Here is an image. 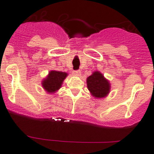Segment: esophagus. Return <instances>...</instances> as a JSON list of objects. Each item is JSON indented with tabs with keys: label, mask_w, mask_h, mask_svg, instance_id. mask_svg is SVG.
Here are the masks:
<instances>
[{
	"label": "esophagus",
	"mask_w": 154,
	"mask_h": 154,
	"mask_svg": "<svg viewBox=\"0 0 154 154\" xmlns=\"http://www.w3.org/2000/svg\"><path fill=\"white\" fill-rule=\"evenodd\" d=\"M72 74L75 76H80L81 75V71L79 70H75V71H73Z\"/></svg>",
	"instance_id": "34e87169"
}]
</instances>
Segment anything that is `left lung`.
<instances>
[{
  "instance_id": "8db88e82",
  "label": "left lung",
  "mask_w": 154,
  "mask_h": 154,
  "mask_svg": "<svg viewBox=\"0 0 154 154\" xmlns=\"http://www.w3.org/2000/svg\"><path fill=\"white\" fill-rule=\"evenodd\" d=\"M87 87L92 96L96 98H104L110 91V83L99 72H94L87 78Z\"/></svg>"
}]
</instances>
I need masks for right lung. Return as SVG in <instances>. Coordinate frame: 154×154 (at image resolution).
Masks as SVG:
<instances>
[{
	"label": "right lung",
	"instance_id": "right-lung-1",
	"mask_svg": "<svg viewBox=\"0 0 154 154\" xmlns=\"http://www.w3.org/2000/svg\"><path fill=\"white\" fill-rule=\"evenodd\" d=\"M66 72L58 71H50L48 76L42 80V87L48 93H55L60 89L62 82L67 77Z\"/></svg>",
	"mask_w": 154,
	"mask_h": 154
}]
</instances>
